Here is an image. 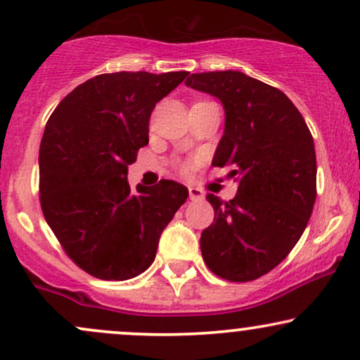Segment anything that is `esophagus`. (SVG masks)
I'll list each match as a JSON object with an SVG mask.
<instances>
[{"instance_id": "esophagus-1", "label": "esophagus", "mask_w": 360, "mask_h": 360, "mask_svg": "<svg viewBox=\"0 0 360 360\" xmlns=\"http://www.w3.org/2000/svg\"><path fill=\"white\" fill-rule=\"evenodd\" d=\"M188 191H189V200H193V201H200V200H203V198H205V194H203V191H201L200 188H194V186H189Z\"/></svg>"}]
</instances>
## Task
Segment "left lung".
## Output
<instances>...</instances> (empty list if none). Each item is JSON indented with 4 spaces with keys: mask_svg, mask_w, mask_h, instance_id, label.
Segmentation results:
<instances>
[{
    "mask_svg": "<svg viewBox=\"0 0 360 360\" xmlns=\"http://www.w3.org/2000/svg\"><path fill=\"white\" fill-rule=\"evenodd\" d=\"M186 86L218 98L225 130L213 166L232 171L238 191L208 201L214 220L201 233L210 271L233 283L267 274L300 240L316 198L315 143L304 118L278 88L240 71L196 72Z\"/></svg>",
    "mask_w": 360,
    "mask_h": 360,
    "instance_id": "obj_1",
    "label": "left lung"
}]
</instances>
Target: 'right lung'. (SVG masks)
Masks as SVG:
<instances>
[{"label": "right lung", "instance_id": "obj_1", "mask_svg": "<svg viewBox=\"0 0 360 360\" xmlns=\"http://www.w3.org/2000/svg\"><path fill=\"white\" fill-rule=\"evenodd\" d=\"M189 72H111L88 79L59 103L40 143L45 221L81 269L106 281L135 278L154 262L162 230L184 205L176 181L128 184V166L148 143L155 103Z\"/></svg>", "mask_w": 360, "mask_h": 360}]
</instances>
